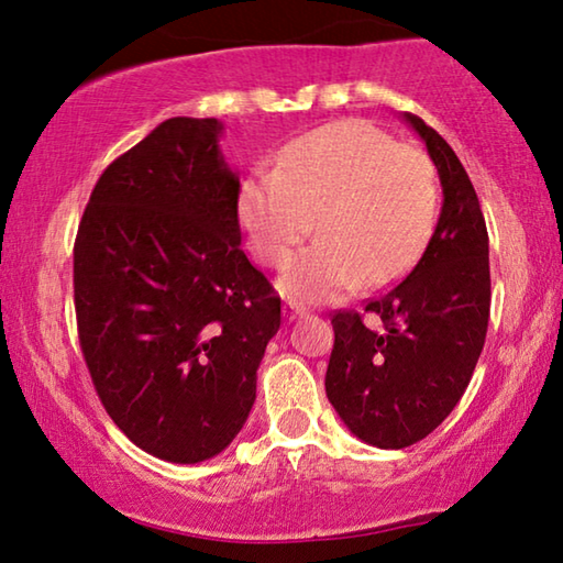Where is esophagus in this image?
Segmentation results:
<instances>
[{
	"label": "esophagus",
	"mask_w": 563,
	"mask_h": 563,
	"mask_svg": "<svg viewBox=\"0 0 563 563\" xmlns=\"http://www.w3.org/2000/svg\"><path fill=\"white\" fill-rule=\"evenodd\" d=\"M302 312H305V310L300 308V305H295V302H285V305H283V318L288 320V322L302 318Z\"/></svg>",
	"instance_id": "34e87169"
}]
</instances>
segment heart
Instances as JSON below:
<instances>
[{
    "instance_id": "obj_1",
    "label": "heart",
    "mask_w": 563,
    "mask_h": 563,
    "mask_svg": "<svg viewBox=\"0 0 563 563\" xmlns=\"http://www.w3.org/2000/svg\"><path fill=\"white\" fill-rule=\"evenodd\" d=\"M238 221L271 268L288 265L316 225L320 241L295 258L280 290L330 302L360 283L395 280L417 261L437 221L434 168L373 123L335 121L283 148L275 170L243 180Z\"/></svg>"
}]
</instances>
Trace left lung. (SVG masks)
I'll return each mask as SVG.
<instances>
[{
    "label": "left lung",
    "mask_w": 563,
    "mask_h": 563,
    "mask_svg": "<svg viewBox=\"0 0 563 563\" xmlns=\"http://www.w3.org/2000/svg\"><path fill=\"white\" fill-rule=\"evenodd\" d=\"M440 174L442 211L412 273L360 312H335L325 393L357 440L402 450L440 427L470 385L489 325V235L479 198L452 146L402 113Z\"/></svg>",
    "instance_id": "obj_1"
}]
</instances>
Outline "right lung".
<instances>
[{"mask_svg":"<svg viewBox=\"0 0 563 563\" xmlns=\"http://www.w3.org/2000/svg\"><path fill=\"white\" fill-rule=\"evenodd\" d=\"M218 119L174 117L103 170L74 243L84 360L119 430L174 464L221 454L255 402L280 298L241 247Z\"/></svg>","mask_w":563,"mask_h":563,"instance_id":"1","label":"right lung"}]
</instances>
